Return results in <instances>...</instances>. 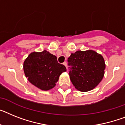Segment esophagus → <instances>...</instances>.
I'll return each instance as SVG.
<instances>
[{"label":"esophagus","instance_id":"1","mask_svg":"<svg viewBox=\"0 0 125 125\" xmlns=\"http://www.w3.org/2000/svg\"><path fill=\"white\" fill-rule=\"evenodd\" d=\"M63 65L65 66V67L67 68V63L64 62V63H63Z\"/></svg>","mask_w":125,"mask_h":125}]
</instances>
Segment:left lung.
Masks as SVG:
<instances>
[{"label":"left lung","instance_id":"left-lung-1","mask_svg":"<svg viewBox=\"0 0 125 125\" xmlns=\"http://www.w3.org/2000/svg\"><path fill=\"white\" fill-rule=\"evenodd\" d=\"M71 66L69 76L77 90L86 92L101 82L104 75L105 63L103 56L93 50L77 51L68 58Z\"/></svg>","mask_w":125,"mask_h":125}]
</instances>
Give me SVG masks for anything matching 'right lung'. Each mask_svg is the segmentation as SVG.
<instances>
[{"instance_id": "right-lung-1", "label": "right lung", "mask_w": 125, "mask_h": 125, "mask_svg": "<svg viewBox=\"0 0 125 125\" xmlns=\"http://www.w3.org/2000/svg\"><path fill=\"white\" fill-rule=\"evenodd\" d=\"M23 71L30 83L40 90L48 91L55 86L60 75L67 69L58 62L56 56L44 50L29 54L24 61Z\"/></svg>"}]
</instances>
